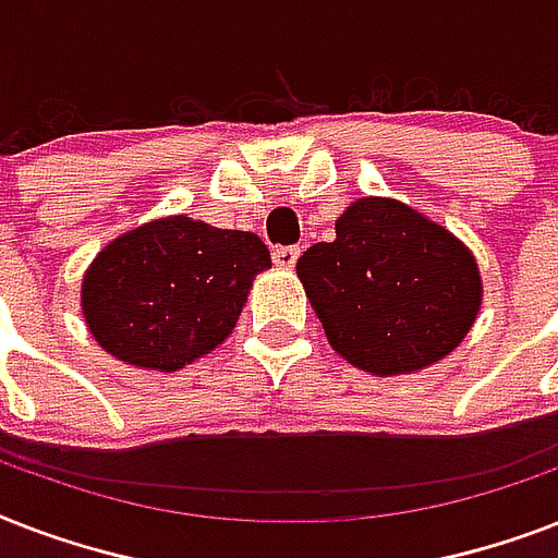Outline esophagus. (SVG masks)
Instances as JSON below:
<instances>
[{
    "mask_svg": "<svg viewBox=\"0 0 558 558\" xmlns=\"http://www.w3.org/2000/svg\"><path fill=\"white\" fill-rule=\"evenodd\" d=\"M298 257H301V245H280V248L271 252V260H275V266H280V269H292L298 263Z\"/></svg>",
    "mask_w": 558,
    "mask_h": 558,
    "instance_id": "obj_1",
    "label": "esophagus"
}]
</instances>
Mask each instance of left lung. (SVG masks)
I'll list each match as a JSON object with an SVG mask.
<instances>
[{
  "label": "left lung",
  "instance_id": "left-lung-1",
  "mask_svg": "<svg viewBox=\"0 0 558 558\" xmlns=\"http://www.w3.org/2000/svg\"><path fill=\"white\" fill-rule=\"evenodd\" d=\"M298 278L327 341L350 365L399 376L440 362L466 339L484 301L466 245L405 202L365 196L310 245Z\"/></svg>",
  "mask_w": 558,
  "mask_h": 558
}]
</instances>
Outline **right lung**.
Returning <instances> with one entry per match:
<instances>
[{
	"label": "right lung",
	"mask_w": 558,
	"mask_h": 558,
	"mask_svg": "<svg viewBox=\"0 0 558 558\" xmlns=\"http://www.w3.org/2000/svg\"><path fill=\"white\" fill-rule=\"evenodd\" d=\"M269 266V248L252 231L185 214L153 219L92 260L81 289L83 318L109 356L179 371L231 336L252 280Z\"/></svg>",
	"instance_id": "right-lung-1"
}]
</instances>
